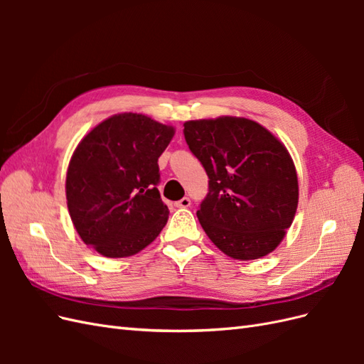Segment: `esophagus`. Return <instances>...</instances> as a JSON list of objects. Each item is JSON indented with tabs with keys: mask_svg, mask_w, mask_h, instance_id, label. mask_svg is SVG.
I'll return each instance as SVG.
<instances>
[{
	"mask_svg": "<svg viewBox=\"0 0 364 364\" xmlns=\"http://www.w3.org/2000/svg\"><path fill=\"white\" fill-rule=\"evenodd\" d=\"M191 205V199L190 197H183V199L174 202V206L176 208H188Z\"/></svg>",
	"mask_w": 364,
	"mask_h": 364,
	"instance_id": "34e87169",
	"label": "esophagus"
}]
</instances>
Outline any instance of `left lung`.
I'll return each instance as SVG.
<instances>
[{"label":"left lung","mask_w":364,"mask_h":364,"mask_svg":"<svg viewBox=\"0 0 364 364\" xmlns=\"http://www.w3.org/2000/svg\"><path fill=\"white\" fill-rule=\"evenodd\" d=\"M183 135L209 179L197 217L213 243L243 261L277 249L299 199L287 149L247 118L186 121Z\"/></svg>","instance_id":"8db88e82"}]
</instances>
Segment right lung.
<instances>
[{"mask_svg": "<svg viewBox=\"0 0 364 364\" xmlns=\"http://www.w3.org/2000/svg\"><path fill=\"white\" fill-rule=\"evenodd\" d=\"M174 129L139 114H119L77 146L67 173L68 211L85 245L107 258L135 255L168 220L158 159Z\"/></svg>", "mask_w": 364, "mask_h": 364, "instance_id": "1", "label": "right lung"}]
</instances>
